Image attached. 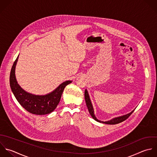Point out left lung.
I'll return each instance as SVG.
<instances>
[{
  "label": "left lung",
  "instance_id": "left-lung-1",
  "mask_svg": "<svg viewBox=\"0 0 157 157\" xmlns=\"http://www.w3.org/2000/svg\"><path fill=\"white\" fill-rule=\"evenodd\" d=\"M84 97H85V100H86V105H87V107L88 108V110H89V112L90 114V116L93 117V119L94 120H95L97 122H101V123H103V124H109V125H114V124H119L121 122H122L124 121H125V120H127L131 115L133 113L134 111H133L132 112H131L130 113L128 114H126V115H124L123 116H121V117H116V118H114V119H113L111 121H107V122H103V121H98L96 117L94 115V109H93V107H92V103L90 101V98H89V94H88V92L87 91V90H85V92H84Z\"/></svg>",
  "mask_w": 157,
  "mask_h": 157
}]
</instances>
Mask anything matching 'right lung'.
<instances>
[{
    "mask_svg": "<svg viewBox=\"0 0 157 157\" xmlns=\"http://www.w3.org/2000/svg\"><path fill=\"white\" fill-rule=\"evenodd\" d=\"M17 59L18 56L14 62L10 75V87L16 100L30 113L36 115L51 113L57 106L65 87L71 81H67L63 82L54 91L46 95L40 96L29 94L19 86L16 79L14 70Z\"/></svg>",
    "mask_w": 157,
    "mask_h": 157,
    "instance_id": "right-lung-1",
    "label": "right lung"
}]
</instances>
